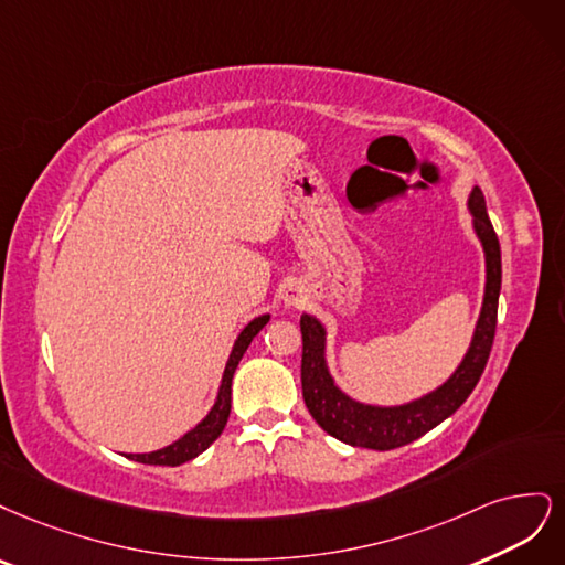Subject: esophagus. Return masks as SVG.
Here are the masks:
<instances>
[{
	"mask_svg": "<svg viewBox=\"0 0 565 565\" xmlns=\"http://www.w3.org/2000/svg\"><path fill=\"white\" fill-rule=\"evenodd\" d=\"M305 300H307V296H305V288L300 284L290 281V284H286L281 288V302H284V307H302Z\"/></svg>",
	"mask_w": 565,
	"mask_h": 565,
	"instance_id": "34e87169",
	"label": "esophagus"
}]
</instances>
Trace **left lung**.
<instances>
[{
  "label": "left lung",
  "mask_w": 565,
  "mask_h": 565,
  "mask_svg": "<svg viewBox=\"0 0 565 565\" xmlns=\"http://www.w3.org/2000/svg\"><path fill=\"white\" fill-rule=\"evenodd\" d=\"M467 211L471 213V230L483 248L486 260V286L481 312L471 333L469 348L462 361L439 387L411 398L404 404H366L344 392L326 359L329 331L315 315L300 317L302 331V398L307 411L312 413L317 425L335 436L338 441L356 448L392 450L406 446L423 434L441 425L446 417L458 411L486 369V361L493 348L495 323H498V300L502 286V260L500 242L490 225L486 211V199L481 188H475L467 199Z\"/></svg>",
  "instance_id": "left-lung-1"
}]
</instances>
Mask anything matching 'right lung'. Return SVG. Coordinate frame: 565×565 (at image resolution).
I'll use <instances>...</instances> for the list:
<instances>
[{
  "instance_id": "1",
  "label": "right lung",
  "mask_w": 565,
  "mask_h": 565,
  "mask_svg": "<svg viewBox=\"0 0 565 565\" xmlns=\"http://www.w3.org/2000/svg\"><path fill=\"white\" fill-rule=\"evenodd\" d=\"M269 319H271L269 312L260 315L256 319H250L242 329V333L236 335V340L232 344V352H230L227 363H225L223 377H221V387H217V394H215V402H213L211 411L202 417V420H199L190 431H185L178 441H173L169 446H163V448L152 450V452H124L126 458L142 462V465L178 467V465L194 460L196 455H202L217 439V436L223 434V429L227 425L230 408H232V377H234V371H236V366H239V361H242L244 352L248 350V344L253 342V338H256L265 329Z\"/></svg>"
}]
</instances>
